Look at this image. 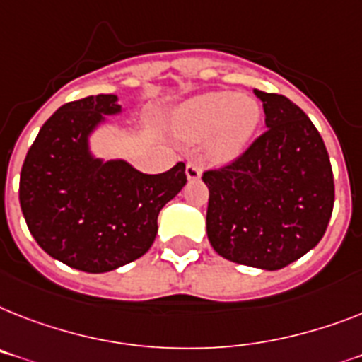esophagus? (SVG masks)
Instances as JSON below:
<instances>
[{
    "instance_id": "esophagus-1",
    "label": "esophagus",
    "mask_w": 362,
    "mask_h": 362,
    "mask_svg": "<svg viewBox=\"0 0 362 362\" xmlns=\"http://www.w3.org/2000/svg\"><path fill=\"white\" fill-rule=\"evenodd\" d=\"M187 177L188 181H198L202 177V168L198 163H188L187 164Z\"/></svg>"
}]
</instances>
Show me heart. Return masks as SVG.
<instances>
[{"mask_svg":"<svg viewBox=\"0 0 362 362\" xmlns=\"http://www.w3.org/2000/svg\"><path fill=\"white\" fill-rule=\"evenodd\" d=\"M261 124V107L235 92H209L179 110L175 129L188 140H209L207 155L216 164L238 159Z\"/></svg>","mask_w":362,"mask_h":362,"instance_id":"heart-1","label":"heart"}]
</instances>
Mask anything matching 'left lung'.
Segmentation results:
<instances>
[{
  "mask_svg": "<svg viewBox=\"0 0 362 362\" xmlns=\"http://www.w3.org/2000/svg\"><path fill=\"white\" fill-rule=\"evenodd\" d=\"M253 92L262 101L268 129L237 160L203 174L207 237L228 261L279 270L322 240L335 183L309 116L285 95Z\"/></svg>",
  "mask_w": 362,
  "mask_h": 362,
  "instance_id": "left-lung-1",
  "label": "left lung"
}]
</instances>
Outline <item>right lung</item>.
Instances as JSON below:
<instances>
[{
  "mask_svg": "<svg viewBox=\"0 0 362 362\" xmlns=\"http://www.w3.org/2000/svg\"><path fill=\"white\" fill-rule=\"evenodd\" d=\"M118 95L70 101L42 125L20 174V207L38 246L88 274L116 270L144 255L160 209L187 185L185 164L142 174L127 160L94 157L88 139L120 115Z\"/></svg>",
  "mask_w": 362,
  "mask_h": 362,
  "instance_id": "1",
  "label": "right lung"
}]
</instances>
